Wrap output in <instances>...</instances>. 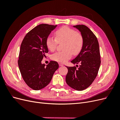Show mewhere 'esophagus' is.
Instances as JSON below:
<instances>
[{
    "label": "esophagus",
    "mask_w": 120,
    "mask_h": 120,
    "mask_svg": "<svg viewBox=\"0 0 120 120\" xmlns=\"http://www.w3.org/2000/svg\"><path fill=\"white\" fill-rule=\"evenodd\" d=\"M59 66H60V67L63 66H64V64H62V63H59Z\"/></svg>",
    "instance_id": "1"
}]
</instances>
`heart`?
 Returning a JSON list of instances; mask_svg holds the SVG:
<instances>
[{
	"label": "heart",
	"mask_w": 120,
	"mask_h": 120,
	"mask_svg": "<svg viewBox=\"0 0 120 120\" xmlns=\"http://www.w3.org/2000/svg\"><path fill=\"white\" fill-rule=\"evenodd\" d=\"M56 39L48 36L46 39L45 44L50 51L56 49L57 43L64 42L61 52L53 54L52 60L60 63H64L70 60L74 55H77L81 52L83 46V38L81 34L75 30L68 26H63L55 32Z\"/></svg>",
	"instance_id": "heart-1"
}]
</instances>
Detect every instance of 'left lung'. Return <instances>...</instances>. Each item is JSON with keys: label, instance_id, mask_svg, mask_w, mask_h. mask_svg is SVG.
<instances>
[{"label": "left lung", "instance_id": "obj_1", "mask_svg": "<svg viewBox=\"0 0 120 120\" xmlns=\"http://www.w3.org/2000/svg\"><path fill=\"white\" fill-rule=\"evenodd\" d=\"M73 26L80 31L83 43L81 52L71 61L73 64L80 65L78 68L66 66L68 72L66 81L71 88L82 90L92 84L98 75L101 64L99 45L95 35L86 25Z\"/></svg>", "mask_w": 120, "mask_h": 120}]
</instances>
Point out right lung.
Listing matches in <instances>:
<instances>
[{"mask_svg": "<svg viewBox=\"0 0 120 120\" xmlns=\"http://www.w3.org/2000/svg\"><path fill=\"white\" fill-rule=\"evenodd\" d=\"M56 26L39 24L28 32L21 44L18 64L23 80L34 90H41L48 85L59 68L55 61H50L46 66L41 63L49 52L46 39Z\"/></svg>", "mask_w": 120, "mask_h": 120, "instance_id": "right-lung-1", "label": "right lung"}]
</instances>
